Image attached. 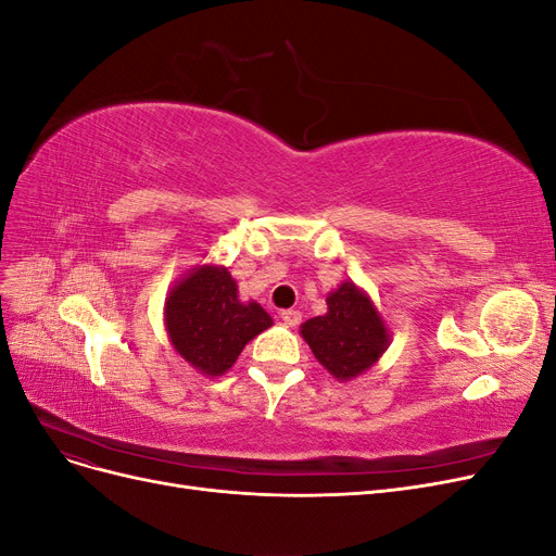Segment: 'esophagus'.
Returning a JSON list of instances; mask_svg holds the SVG:
<instances>
[{
  "label": "esophagus",
  "mask_w": 556,
  "mask_h": 556,
  "mask_svg": "<svg viewBox=\"0 0 556 556\" xmlns=\"http://www.w3.org/2000/svg\"><path fill=\"white\" fill-rule=\"evenodd\" d=\"M280 319H282V323L288 325V327H296V325L301 323V313H299V311H282V313H280Z\"/></svg>",
  "instance_id": "esophagus-1"
}]
</instances>
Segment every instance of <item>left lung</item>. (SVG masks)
<instances>
[{"label":"left lung","mask_w":556,"mask_h":556,"mask_svg":"<svg viewBox=\"0 0 556 556\" xmlns=\"http://www.w3.org/2000/svg\"><path fill=\"white\" fill-rule=\"evenodd\" d=\"M299 333L315 359L339 382L366 374L392 343V331L374 299L352 280H343L331 290L327 313L306 319Z\"/></svg>","instance_id":"8db88e82"}]
</instances>
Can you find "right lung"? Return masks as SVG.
Wrapping results in <instances>:
<instances>
[{"instance_id":"1","label":"right lung","mask_w":556,"mask_h":556,"mask_svg":"<svg viewBox=\"0 0 556 556\" xmlns=\"http://www.w3.org/2000/svg\"><path fill=\"white\" fill-rule=\"evenodd\" d=\"M274 325L255 299L243 301L239 285L223 264L190 268L164 301V329L174 350L197 374H227L243 348Z\"/></svg>"}]
</instances>
